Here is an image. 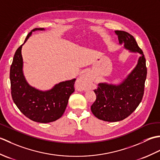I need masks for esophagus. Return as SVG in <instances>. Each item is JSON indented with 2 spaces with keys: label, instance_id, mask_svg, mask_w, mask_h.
Instances as JSON below:
<instances>
[{
  "label": "esophagus",
  "instance_id": "obj_1",
  "mask_svg": "<svg viewBox=\"0 0 160 160\" xmlns=\"http://www.w3.org/2000/svg\"><path fill=\"white\" fill-rule=\"evenodd\" d=\"M89 82V77H88L87 74L84 73L80 77L79 79L78 80L77 83H78V84H85V83H88Z\"/></svg>",
  "mask_w": 160,
  "mask_h": 160
}]
</instances>
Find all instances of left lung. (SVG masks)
I'll list each match as a JSON object with an SVG mask.
<instances>
[{
  "label": "left lung",
  "instance_id": "left-lung-1",
  "mask_svg": "<svg viewBox=\"0 0 160 160\" xmlns=\"http://www.w3.org/2000/svg\"><path fill=\"white\" fill-rule=\"evenodd\" d=\"M115 32L120 44L124 43L126 49L138 52L141 56L137 66L122 84L113 85L100 83L93 90L96 100L91 105V110L97 118L107 122L124 120L136 109L144 96L147 75L144 53L134 37L124 31L117 30Z\"/></svg>",
  "mask_w": 160,
  "mask_h": 160
}]
</instances>
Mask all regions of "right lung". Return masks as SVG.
<instances>
[{
  "label": "right lung",
  "mask_w": 160,
  "mask_h": 160,
  "mask_svg": "<svg viewBox=\"0 0 160 160\" xmlns=\"http://www.w3.org/2000/svg\"><path fill=\"white\" fill-rule=\"evenodd\" d=\"M36 30H44V28L32 30L24 43ZM23 44L16 51L10 67L9 78L13 102L23 115L33 121L40 123L56 121L62 117L66 109L69 98L75 91L76 79L60 82L47 91H39L29 86L22 73L21 49Z\"/></svg>",
  "instance_id": "right-lung-1"
}]
</instances>
